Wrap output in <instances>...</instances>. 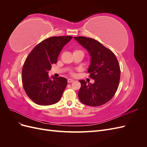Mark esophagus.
Segmentation results:
<instances>
[{"label": "esophagus", "instance_id": "esophagus-1", "mask_svg": "<svg viewBox=\"0 0 147 147\" xmlns=\"http://www.w3.org/2000/svg\"><path fill=\"white\" fill-rule=\"evenodd\" d=\"M74 80L73 79H71V78H69L68 80H67V82H68V83H72V82H73Z\"/></svg>", "mask_w": 147, "mask_h": 147}]
</instances>
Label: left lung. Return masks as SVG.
Returning a JSON list of instances; mask_svg holds the SVG:
<instances>
[{
	"mask_svg": "<svg viewBox=\"0 0 147 147\" xmlns=\"http://www.w3.org/2000/svg\"><path fill=\"white\" fill-rule=\"evenodd\" d=\"M74 38L88 51L91 57L88 72L94 80L92 84L79 80L81 88L78 98L82 103L97 107L105 104L112 98L118 87L119 65L114 53L96 40L85 37Z\"/></svg>",
	"mask_w": 147,
	"mask_h": 147,
	"instance_id": "8db88e82",
	"label": "left lung"
}]
</instances>
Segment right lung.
Masks as SVG:
<instances>
[{
  "mask_svg": "<svg viewBox=\"0 0 147 147\" xmlns=\"http://www.w3.org/2000/svg\"><path fill=\"white\" fill-rule=\"evenodd\" d=\"M72 36L51 37L35 46L26 58L22 70L24 91L35 104L50 105L59 102L67 84L64 77L48 76L63 48Z\"/></svg>",
  "mask_w": 147,
  "mask_h": 147,
  "instance_id": "add662e5",
  "label": "right lung"
}]
</instances>
